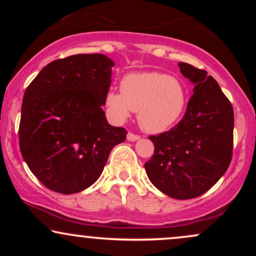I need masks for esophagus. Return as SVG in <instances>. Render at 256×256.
Here are the masks:
<instances>
[{
	"label": "esophagus",
	"mask_w": 256,
	"mask_h": 256,
	"mask_svg": "<svg viewBox=\"0 0 256 256\" xmlns=\"http://www.w3.org/2000/svg\"><path fill=\"white\" fill-rule=\"evenodd\" d=\"M140 136L138 134H131V132H128V140H130V142H136V140H140Z\"/></svg>",
	"instance_id": "1"
}]
</instances>
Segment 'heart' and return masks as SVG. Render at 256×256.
Instances as JSON below:
<instances>
[{"label": "heart", "mask_w": 256, "mask_h": 256, "mask_svg": "<svg viewBox=\"0 0 256 256\" xmlns=\"http://www.w3.org/2000/svg\"><path fill=\"white\" fill-rule=\"evenodd\" d=\"M120 90L110 91L106 104L116 122L137 112L140 126L150 134L171 128L183 116L186 94L178 78L160 72L132 73L122 78Z\"/></svg>", "instance_id": "1"}]
</instances>
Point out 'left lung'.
Returning <instances> with one entry per match:
<instances>
[{"label":"left lung","instance_id":"obj_1","mask_svg":"<svg viewBox=\"0 0 256 256\" xmlns=\"http://www.w3.org/2000/svg\"><path fill=\"white\" fill-rule=\"evenodd\" d=\"M178 66L194 84V94L183 119L174 128L149 137L155 149L144 168L161 192L188 200L210 190L230 165L234 110L207 72L185 62Z\"/></svg>","mask_w":256,"mask_h":256}]
</instances>
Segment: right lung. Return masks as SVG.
I'll return each mask as SVG.
<instances>
[{
	"instance_id": "right-lung-1",
	"label": "right lung",
	"mask_w": 256,
	"mask_h": 256,
	"mask_svg": "<svg viewBox=\"0 0 256 256\" xmlns=\"http://www.w3.org/2000/svg\"><path fill=\"white\" fill-rule=\"evenodd\" d=\"M114 62L104 54L52 61L24 94L19 146L28 168L48 189L76 194L98 180L125 128L108 124L106 104Z\"/></svg>"
}]
</instances>
